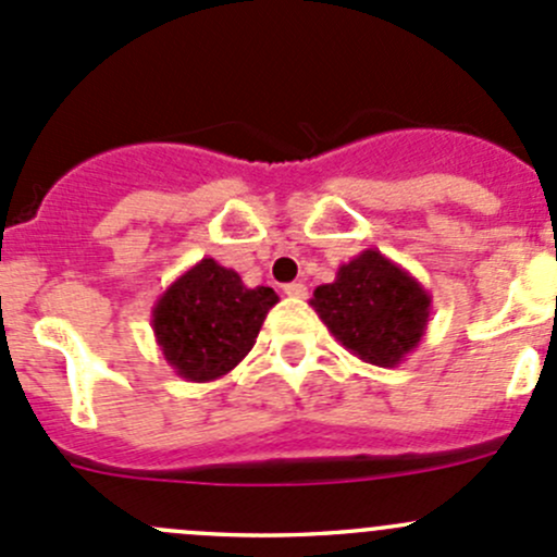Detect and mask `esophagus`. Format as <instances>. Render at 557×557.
I'll list each match as a JSON object with an SVG mask.
<instances>
[{
	"label": "esophagus",
	"instance_id": "esophagus-1",
	"mask_svg": "<svg viewBox=\"0 0 557 557\" xmlns=\"http://www.w3.org/2000/svg\"><path fill=\"white\" fill-rule=\"evenodd\" d=\"M285 296H290V299H305L307 296V285L305 283H288L283 288Z\"/></svg>",
	"mask_w": 557,
	"mask_h": 557
}]
</instances>
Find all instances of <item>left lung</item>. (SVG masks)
Listing matches in <instances>:
<instances>
[{
	"label": "left lung",
	"mask_w": 557,
	"mask_h": 557,
	"mask_svg": "<svg viewBox=\"0 0 557 557\" xmlns=\"http://www.w3.org/2000/svg\"><path fill=\"white\" fill-rule=\"evenodd\" d=\"M312 310L345 350L372 367L393 369L420 345L431 320V296L407 269L369 247L318 285Z\"/></svg>",
	"instance_id": "8db88e82"
}]
</instances>
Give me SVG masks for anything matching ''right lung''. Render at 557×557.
<instances>
[{"label": "right lung", "instance_id": "1", "mask_svg": "<svg viewBox=\"0 0 557 557\" xmlns=\"http://www.w3.org/2000/svg\"><path fill=\"white\" fill-rule=\"evenodd\" d=\"M277 301L267 285L247 288L234 269L201 258L159 296L150 323L161 356L177 377L212 383L252 350Z\"/></svg>", "mask_w": 557, "mask_h": 557}]
</instances>
